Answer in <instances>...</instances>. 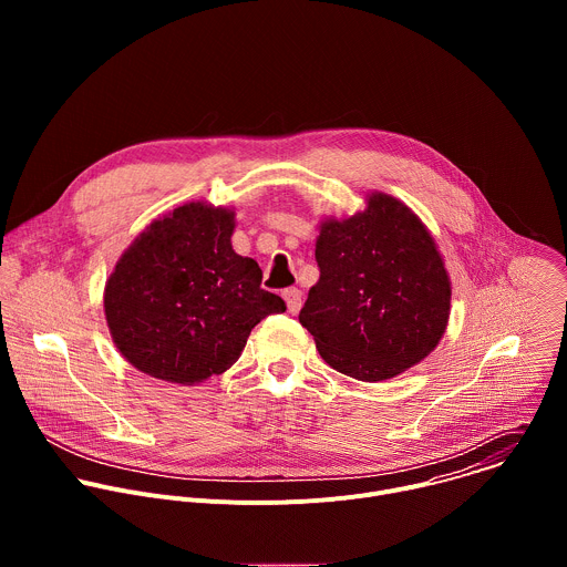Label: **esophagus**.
I'll return each instance as SVG.
<instances>
[{
    "label": "esophagus",
    "instance_id": "1",
    "mask_svg": "<svg viewBox=\"0 0 567 567\" xmlns=\"http://www.w3.org/2000/svg\"><path fill=\"white\" fill-rule=\"evenodd\" d=\"M282 298H285L287 309H289L291 313H298V311H300L302 293H300V289H298V287H289V289H285V291H282Z\"/></svg>",
    "mask_w": 567,
    "mask_h": 567
}]
</instances>
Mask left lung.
I'll return each mask as SVG.
<instances>
[{"mask_svg": "<svg viewBox=\"0 0 567 567\" xmlns=\"http://www.w3.org/2000/svg\"><path fill=\"white\" fill-rule=\"evenodd\" d=\"M316 262L320 278L298 320L334 370L383 381L435 350L451 285L431 233L409 206L379 193L363 213L322 221Z\"/></svg>", "mask_w": 567, "mask_h": 567, "instance_id": "left-lung-1", "label": "left lung"}]
</instances>
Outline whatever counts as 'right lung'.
<instances>
[{"instance_id":"1","label":"right lung","mask_w":567,"mask_h":567,"mask_svg":"<svg viewBox=\"0 0 567 567\" xmlns=\"http://www.w3.org/2000/svg\"><path fill=\"white\" fill-rule=\"evenodd\" d=\"M233 213L186 204L156 219L105 285L121 354L141 372L197 383L228 370L258 322L287 309L260 287L262 269L230 247Z\"/></svg>"}]
</instances>
